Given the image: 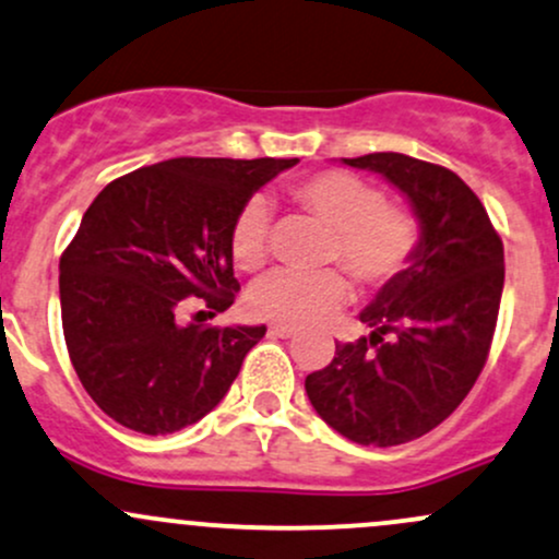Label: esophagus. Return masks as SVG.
<instances>
[{
	"instance_id": "esophagus-1",
	"label": "esophagus",
	"mask_w": 559,
	"mask_h": 559,
	"mask_svg": "<svg viewBox=\"0 0 559 559\" xmlns=\"http://www.w3.org/2000/svg\"><path fill=\"white\" fill-rule=\"evenodd\" d=\"M267 334L275 336V340H292V336L297 334V331L289 329V326H270Z\"/></svg>"
}]
</instances>
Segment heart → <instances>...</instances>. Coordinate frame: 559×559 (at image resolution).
<instances>
[{
  "label": "heart",
  "instance_id": "heart-1",
  "mask_svg": "<svg viewBox=\"0 0 559 559\" xmlns=\"http://www.w3.org/2000/svg\"><path fill=\"white\" fill-rule=\"evenodd\" d=\"M289 195L299 210L331 228L329 262L342 267L364 289H382L411 265L419 249V219L406 206L384 201L377 186L345 169H326L294 182ZM270 214L260 199L249 201L230 228V257L243 273L267 265ZM349 286L340 270L278 273L249 292V310L275 326H310L347 302Z\"/></svg>",
  "mask_w": 559,
  "mask_h": 559
}]
</instances>
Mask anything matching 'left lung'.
<instances>
[{"mask_svg": "<svg viewBox=\"0 0 559 559\" xmlns=\"http://www.w3.org/2000/svg\"><path fill=\"white\" fill-rule=\"evenodd\" d=\"M382 175L419 219V249L360 312L371 329L336 345L305 379L312 408L360 445H401L445 421L486 366L501 289L504 243L486 206L451 169L406 153L342 158Z\"/></svg>", "mask_w": 559, "mask_h": 559, "instance_id": "obj_1", "label": "left lung"}]
</instances>
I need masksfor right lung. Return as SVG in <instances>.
Listing matches in <instances>:
<instances>
[{
  "mask_svg": "<svg viewBox=\"0 0 559 559\" xmlns=\"http://www.w3.org/2000/svg\"><path fill=\"white\" fill-rule=\"evenodd\" d=\"M299 158H169L97 193L60 257L66 347L92 401L143 435L217 406L265 326L177 323L186 302L236 299L230 228L251 195Z\"/></svg>",
  "mask_w": 559,
  "mask_h": 559,
  "instance_id": "1",
  "label": "right lung"
}]
</instances>
